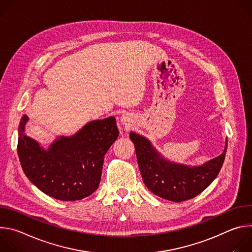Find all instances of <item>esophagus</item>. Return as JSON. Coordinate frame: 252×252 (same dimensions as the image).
<instances>
[{"label": "esophagus", "mask_w": 252, "mask_h": 252, "mask_svg": "<svg viewBox=\"0 0 252 252\" xmlns=\"http://www.w3.org/2000/svg\"><path fill=\"white\" fill-rule=\"evenodd\" d=\"M130 120H131V119H130V116L127 115V114H124V115L121 117V123H122L123 125H125L126 126H129V125H130V123H131Z\"/></svg>", "instance_id": "34e87169"}]
</instances>
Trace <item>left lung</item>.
I'll list each match as a JSON object with an SVG mask.
<instances>
[{"label": "left lung", "instance_id": "8db88e82", "mask_svg": "<svg viewBox=\"0 0 252 252\" xmlns=\"http://www.w3.org/2000/svg\"><path fill=\"white\" fill-rule=\"evenodd\" d=\"M139 170L147 188L156 195L174 202L195 197L220 173L227 150L201 165H187L168 160L152 145L150 139L130 131Z\"/></svg>", "mask_w": 252, "mask_h": 252}]
</instances>
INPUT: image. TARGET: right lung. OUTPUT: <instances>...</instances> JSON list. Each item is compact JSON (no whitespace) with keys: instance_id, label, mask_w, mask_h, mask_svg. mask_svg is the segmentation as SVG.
<instances>
[{"instance_id":"obj_1","label":"right lung","mask_w":252,"mask_h":252,"mask_svg":"<svg viewBox=\"0 0 252 252\" xmlns=\"http://www.w3.org/2000/svg\"><path fill=\"white\" fill-rule=\"evenodd\" d=\"M29 118L19 125L18 155L30 182L63 201L83 199L99 186L106 152L119 136L115 117L86 124L70 136H58L46 150L25 133Z\"/></svg>"}]
</instances>
